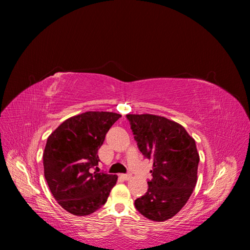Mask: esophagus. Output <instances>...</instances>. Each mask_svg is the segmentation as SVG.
Masks as SVG:
<instances>
[{
  "label": "esophagus",
  "mask_w": 250,
  "mask_h": 250,
  "mask_svg": "<svg viewBox=\"0 0 250 250\" xmlns=\"http://www.w3.org/2000/svg\"><path fill=\"white\" fill-rule=\"evenodd\" d=\"M122 177H123L125 180H129V179L132 177V175H131V174H129V173H128V174H122Z\"/></svg>",
  "instance_id": "obj_1"
}]
</instances>
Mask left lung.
I'll list each match as a JSON object with an SVG mask.
<instances>
[{
    "label": "left lung",
    "mask_w": 250,
    "mask_h": 250,
    "mask_svg": "<svg viewBox=\"0 0 250 250\" xmlns=\"http://www.w3.org/2000/svg\"><path fill=\"white\" fill-rule=\"evenodd\" d=\"M143 155L152 161V179L135 208L163 222L185 207L197 183L199 154L195 140L180 124L155 115H127Z\"/></svg>",
    "instance_id": "8db88e82"
}]
</instances>
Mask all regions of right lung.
<instances>
[{"label": "right lung", "instance_id": "right-lung-1", "mask_svg": "<svg viewBox=\"0 0 250 250\" xmlns=\"http://www.w3.org/2000/svg\"><path fill=\"white\" fill-rule=\"evenodd\" d=\"M121 115L86 111L65 120L47 140L43 172L60 207L75 216H87L107 201L118 176L93 172L109 128Z\"/></svg>", "mask_w": 250, "mask_h": 250}]
</instances>
